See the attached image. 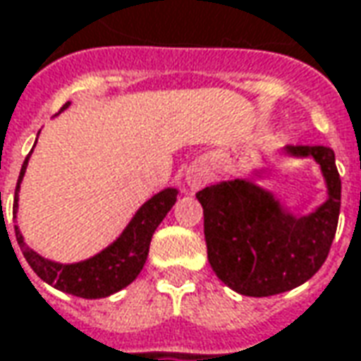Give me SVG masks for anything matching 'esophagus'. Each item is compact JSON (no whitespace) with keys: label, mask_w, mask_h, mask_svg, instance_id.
<instances>
[{"label":"esophagus","mask_w":361,"mask_h":361,"mask_svg":"<svg viewBox=\"0 0 361 361\" xmlns=\"http://www.w3.org/2000/svg\"><path fill=\"white\" fill-rule=\"evenodd\" d=\"M207 180H209V171L205 170L203 166H193V168L185 171V185L191 191L201 190L207 183Z\"/></svg>","instance_id":"esophagus-1"}]
</instances>
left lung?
Returning a JSON list of instances; mask_svg holds the SVG:
<instances>
[{
	"label": "left lung",
	"mask_w": 361,
	"mask_h": 361,
	"mask_svg": "<svg viewBox=\"0 0 361 361\" xmlns=\"http://www.w3.org/2000/svg\"><path fill=\"white\" fill-rule=\"evenodd\" d=\"M281 154L312 158L320 166L326 200L306 215L294 213L252 178L217 181L195 195L213 273L245 296H273L304 284L324 264L334 241L342 181L332 148L284 146Z\"/></svg>",
	"instance_id": "left-lung-1"
}]
</instances>
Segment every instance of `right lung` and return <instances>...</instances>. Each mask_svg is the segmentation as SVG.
I'll list each match as a JSON object with an SVG mask.
<instances>
[{"label": "right lung", "instance_id": "add662e5", "mask_svg": "<svg viewBox=\"0 0 361 361\" xmlns=\"http://www.w3.org/2000/svg\"><path fill=\"white\" fill-rule=\"evenodd\" d=\"M71 102H67L63 110H67ZM37 144V140H35ZM33 152V149H31ZM31 156V154H29ZM29 156L21 166V173L17 180L16 201H13V219H17L19 209V188L27 171ZM178 188H164L156 195H152L148 201H144L138 207V212L132 215L124 231L120 233L109 247H104L97 255L88 257L78 263H59L51 261L43 255L27 247L23 233L16 225V237L23 257L29 267L43 283L51 284L61 293L80 296V298H106L110 294L118 293L124 286H128L132 281H136L140 271L144 269V263L148 259L149 241L152 235L158 229V225L164 221V217L170 213L173 203L178 200Z\"/></svg>", "mask_w": 361, "mask_h": 361}]
</instances>
